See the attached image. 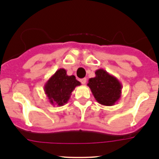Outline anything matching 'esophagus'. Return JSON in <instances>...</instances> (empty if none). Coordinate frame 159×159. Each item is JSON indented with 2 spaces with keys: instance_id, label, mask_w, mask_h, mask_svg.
Returning <instances> with one entry per match:
<instances>
[{
  "instance_id": "34e87169",
  "label": "esophagus",
  "mask_w": 159,
  "mask_h": 159,
  "mask_svg": "<svg viewBox=\"0 0 159 159\" xmlns=\"http://www.w3.org/2000/svg\"><path fill=\"white\" fill-rule=\"evenodd\" d=\"M81 82L82 84H85L87 82V79L86 78H82V79H81Z\"/></svg>"
}]
</instances>
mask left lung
Wrapping results in <instances>:
<instances>
[{
	"instance_id": "8db88e82",
	"label": "left lung",
	"mask_w": 159,
	"mask_h": 159,
	"mask_svg": "<svg viewBox=\"0 0 159 159\" xmlns=\"http://www.w3.org/2000/svg\"><path fill=\"white\" fill-rule=\"evenodd\" d=\"M96 77L89 79L87 84L96 101L104 106H113L121 95V82L103 69L96 70Z\"/></svg>"
}]
</instances>
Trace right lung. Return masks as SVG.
Here are the masks:
<instances>
[{"mask_svg":"<svg viewBox=\"0 0 159 159\" xmlns=\"http://www.w3.org/2000/svg\"><path fill=\"white\" fill-rule=\"evenodd\" d=\"M81 85L75 75H66V70L60 68L47 81L44 91L52 105L63 106L70 98L71 93L75 87Z\"/></svg>","mask_w":159,"mask_h":159,"instance_id":"add662e5","label":"right lung"}]
</instances>
